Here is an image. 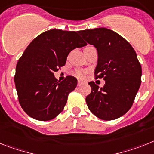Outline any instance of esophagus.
<instances>
[{"mask_svg":"<svg viewBox=\"0 0 154 154\" xmlns=\"http://www.w3.org/2000/svg\"><path fill=\"white\" fill-rule=\"evenodd\" d=\"M82 84H83V83L81 82V81H79L78 82H77V86H78V87L81 86V85H82Z\"/></svg>","mask_w":154,"mask_h":154,"instance_id":"1","label":"esophagus"}]
</instances>
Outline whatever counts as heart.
<instances>
[{
  "label": "heart",
  "instance_id": "1",
  "mask_svg": "<svg viewBox=\"0 0 154 154\" xmlns=\"http://www.w3.org/2000/svg\"><path fill=\"white\" fill-rule=\"evenodd\" d=\"M88 47H89V46H87V47L85 48H88ZM85 73H86V72L82 70V69H76L75 71L73 72V75L79 79H83L85 77Z\"/></svg>",
  "mask_w": 154,
  "mask_h": 154
}]
</instances>
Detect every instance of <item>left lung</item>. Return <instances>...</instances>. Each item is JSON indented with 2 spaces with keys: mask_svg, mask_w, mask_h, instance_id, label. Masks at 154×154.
I'll return each mask as SVG.
<instances>
[{
  "mask_svg": "<svg viewBox=\"0 0 154 154\" xmlns=\"http://www.w3.org/2000/svg\"><path fill=\"white\" fill-rule=\"evenodd\" d=\"M87 42L97 49L95 79L103 78V88L94 81L86 97L88 109L97 118L110 121L125 114L133 105L141 85L142 68L133 46L114 31L105 28L80 32Z\"/></svg>",
  "mask_w": 154,
  "mask_h": 154,
  "instance_id": "8db88e82",
  "label": "left lung"
}]
</instances>
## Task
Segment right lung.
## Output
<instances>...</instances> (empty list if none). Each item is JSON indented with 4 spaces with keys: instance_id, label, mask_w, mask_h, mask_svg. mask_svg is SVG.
<instances>
[{
    "instance_id": "right-lung-1",
    "label": "right lung",
    "mask_w": 154,
    "mask_h": 154,
    "mask_svg": "<svg viewBox=\"0 0 154 154\" xmlns=\"http://www.w3.org/2000/svg\"><path fill=\"white\" fill-rule=\"evenodd\" d=\"M79 32L60 29L44 32L32 41L18 60L14 84L20 105L30 117L49 121L63 110L77 80L66 76L58 82L54 73L66 64L70 51L87 45Z\"/></svg>"
}]
</instances>
